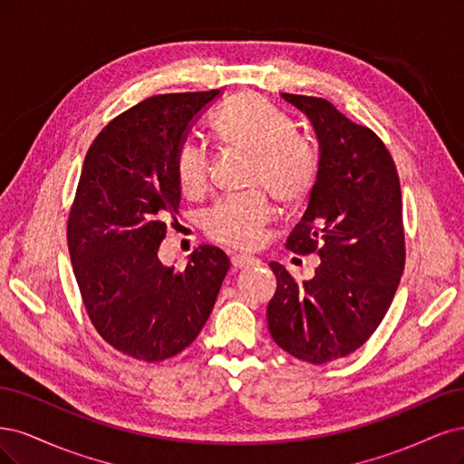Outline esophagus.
<instances>
[{"label": "esophagus", "instance_id": "34e87169", "mask_svg": "<svg viewBox=\"0 0 464 464\" xmlns=\"http://www.w3.org/2000/svg\"><path fill=\"white\" fill-rule=\"evenodd\" d=\"M231 264L237 267V270H248V267L260 266V260L254 256H248V254H233Z\"/></svg>", "mask_w": 464, "mask_h": 464}]
</instances>
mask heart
I'll return each mask as SVG.
<instances>
[{
    "label": "heart",
    "mask_w": 464,
    "mask_h": 464,
    "mask_svg": "<svg viewBox=\"0 0 464 464\" xmlns=\"http://www.w3.org/2000/svg\"><path fill=\"white\" fill-rule=\"evenodd\" d=\"M216 137L227 146L252 156L254 187H264L277 202H303L316 181L318 158L314 148L293 132L291 119L258 94H238L214 117ZM206 148L187 140L177 150L175 175L187 197H198L208 185ZM272 216L262 192L219 200L204 216V227L216 241L233 246H254Z\"/></svg>",
    "instance_id": "b5f03b06"
}]
</instances>
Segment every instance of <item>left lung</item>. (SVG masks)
<instances>
[{
  "label": "left lung",
  "instance_id": "8db88e82",
  "mask_svg": "<svg viewBox=\"0 0 464 464\" xmlns=\"http://www.w3.org/2000/svg\"><path fill=\"white\" fill-rule=\"evenodd\" d=\"M306 115L318 140V173L306 212L287 238L298 254L318 252L320 266L303 285L285 266L267 304L277 345L324 364L362 347L390 308L405 267L402 202L395 163L368 127L330 102L281 92Z\"/></svg>",
  "mask_w": 464,
  "mask_h": 464
}]
</instances>
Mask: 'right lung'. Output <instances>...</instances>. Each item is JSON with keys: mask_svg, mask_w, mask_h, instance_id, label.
I'll return each mask as SVG.
<instances>
[{"mask_svg": "<svg viewBox=\"0 0 464 464\" xmlns=\"http://www.w3.org/2000/svg\"><path fill=\"white\" fill-rule=\"evenodd\" d=\"M219 96L148 98L115 117L84 158L67 226L72 272L98 334L139 361H166L198 337L231 266L212 245L181 272L158 258L181 202L177 150Z\"/></svg>", "mask_w": 464, "mask_h": 464, "instance_id": "right-lung-1", "label": "right lung"}]
</instances>
